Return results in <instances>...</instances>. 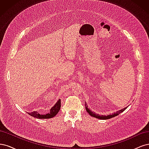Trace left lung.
<instances>
[{
	"mask_svg": "<svg viewBox=\"0 0 149 149\" xmlns=\"http://www.w3.org/2000/svg\"><path fill=\"white\" fill-rule=\"evenodd\" d=\"M88 106L86 105V104H85L86 109L87 112H88V113L90 115H91L93 117H94V118H96L97 119H102V120L103 119H111L112 118H114V117L118 116L119 114H120L121 112H123L125 110L126 108H127V107H125V108H124V109H121V110H120L119 111H117V112H114V113H113L112 114H109V115H108V116H102V115L101 116V115H99V114H97L96 113H94V112H92L91 110L89 109V108H88Z\"/></svg>",
	"mask_w": 149,
	"mask_h": 149,
	"instance_id": "1",
	"label": "left lung"
}]
</instances>
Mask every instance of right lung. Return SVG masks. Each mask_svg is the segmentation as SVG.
<instances>
[{
  "mask_svg": "<svg viewBox=\"0 0 149 149\" xmlns=\"http://www.w3.org/2000/svg\"><path fill=\"white\" fill-rule=\"evenodd\" d=\"M61 107V100H59L55 104V105L50 110V112L48 114L42 115L38 114L37 111H33L31 112H28V114L32 117H34L35 118L38 119H49L53 118L54 116H55L58 114V112H59Z\"/></svg>",
  "mask_w": 149,
  "mask_h": 149,
  "instance_id": "add662e5",
  "label": "right lung"
}]
</instances>
